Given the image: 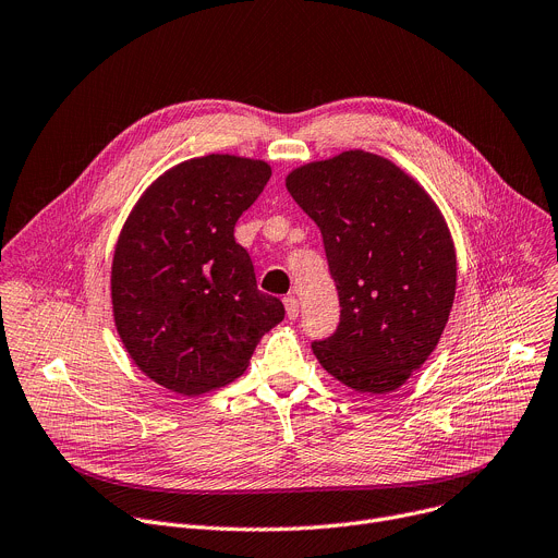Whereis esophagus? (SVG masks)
<instances>
[{
	"mask_svg": "<svg viewBox=\"0 0 558 558\" xmlns=\"http://www.w3.org/2000/svg\"><path fill=\"white\" fill-rule=\"evenodd\" d=\"M283 306H286L288 319H296V317H299V302H296V296H292V294L283 296Z\"/></svg>",
	"mask_w": 558,
	"mask_h": 558,
	"instance_id": "34e87169",
	"label": "esophagus"
}]
</instances>
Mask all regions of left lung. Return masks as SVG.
<instances>
[{
	"label": "left lung",
	"instance_id": "obj_1",
	"mask_svg": "<svg viewBox=\"0 0 558 558\" xmlns=\"http://www.w3.org/2000/svg\"><path fill=\"white\" fill-rule=\"evenodd\" d=\"M286 187L324 236L339 326L319 364L360 393H391L438 347L456 296L442 211L396 162L351 149L292 169Z\"/></svg>",
	"mask_w": 558,
	"mask_h": 558
}]
</instances>
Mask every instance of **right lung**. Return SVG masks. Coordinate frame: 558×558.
Listing matches in <instances>:
<instances>
[{"label": "right lung", "mask_w": 558, "mask_h": 558, "mask_svg": "<svg viewBox=\"0 0 558 558\" xmlns=\"http://www.w3.org/2000/svg\"><path fill=\"white\" fill-rule=\"evenodd\" d=\"M266 160L207 154L167 169L126 217L111 264L116 330L160 387L194 398L243 375L259 339L286 311L256 288L234 241L259 198Z\"/></svg>", "instance_id": "obj_1"}]
</instances>
